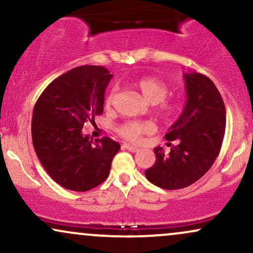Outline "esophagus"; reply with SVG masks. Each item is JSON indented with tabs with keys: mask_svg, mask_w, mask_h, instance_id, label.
I'll list each match as a JSON object with an SVG mask.
<instances>
[{
	"mask_svg": "<svg viewBox=\"0 0 253 253\" xmlns=\"http://www.w3.org/2000/svg\"><path fill=\"white\" fill-rule=\"evenodd\" d=\"M124 147H125V149H126V150L130 151V152H138V151H139L138 147L132 146V145H129V144H124Z\"/></svg>",
	"mask_w": 253,
	"mask_h": 253,
	"instance_id": "obj_1",
	"label": "esophagus"
}]
</instances>
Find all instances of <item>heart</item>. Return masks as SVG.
<instances>
[{"label":"heart","mask_w":253,"mask_h":253,"mask_svg":"<svg viewBox=\"0 0 253 253\" xmlns=\"http://www.w3.org/2000/svg\"><path fill=\"white\" fill-rule=\"evenodd\" d=\"M133 86L140 92L141 96L147 102L156 104L158 112L164 117H170L178 109V103H177L176 100L167 98L168 92H169V86L164 81L159 80L157 77H143L140 80L135 81L133 83ZM115 94H117V88H113L108 92L106 100H104L106 107L112 106ZM153 129H155V126L149 121L130 120L120 125L118 127V133L127 140L138 141L141 135L151 133Z\"/></svg>","instance_id":"heart-1"}]
</instances>
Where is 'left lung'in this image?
Wrapping results in <instances>:
<instances>
[{
	"mask_svg": "<svg viewBox=\"0 0 253 253\" xmlns=\"http://www.w3.org/2000/svg\"><path fill=\"white\" fill-rule=\"evenodd\" d=\"M183 77L187 102L165 134L168 141L177 140L178 145L171 147L168 155L163 147H156V163L145 171L152 184L168 190L182 189L199 181L215 162L225 135V103L215 84L197 72Z\"/></svg>",
	"mask_w": 253,
	"mask_h": 253,
	"instance_id": "obj_1",
	"label": "left lung"
}]
</instances>
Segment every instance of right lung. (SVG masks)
<instances>
[{
	"instance_id": "add662e5",
	"label": "right lung",
	"mask_w": 253,
	"mask_h": 253,
	"mask_svg": "<svg viewBox=\"0 0 253 253\" xmlns=\"http://www.w3.org/2000/svg\"><path fill=\"white\" fill-rule=\"evenodd\" d=\"M112 77L103 66H78L48 84L34 106V150L46 172L65 189L86 191L101 184L120 150L108 136L94 143L82 133L84 123L102 114Z\"/></svg>"
}]
</instances>
